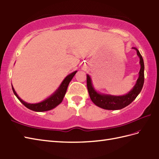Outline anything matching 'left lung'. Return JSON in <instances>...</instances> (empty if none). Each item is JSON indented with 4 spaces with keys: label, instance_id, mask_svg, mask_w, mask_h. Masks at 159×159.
Here are the masks:
<instances>
[{
    "label": "left lung",
    "instance_id": "left-lung-1",
    "mask_svg": "<svg viewBox=\"0 0 159 159\" xmlns=\"http://www.w3.org/2000/svg\"><path fill=\"white\" fill-rule=\"evenodd\" d=\"M133 49H135L137 51V55L139 58L141 68L139 72V77L137 80L135 85L127 94L121 95V96H114V95L98 93L94 89L90 75L87 74V89L89 90L90 99L97 106L104 109H108V110L121 109L131 103L140 93L144 83V63L142 56L139 50L135 48H133Z\"/></svg>",
    "mask_w": 159,
    "mask_h": 159
}]
</instances>
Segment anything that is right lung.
Returning a JSON list of instances; mask_svg holds the SVG:
<instances>
[{
  "label": "right lung",
  "mask_w": 159,
  "mask_h": 159,
  "mask_svg": "<svg viewBox=\"0 0 159 159\" xmlns=\"http://www.w3.org/2000/svg\"><path fill=\"white\" fill-rule=\"evenodd\" d=\"M76 73H77V70L71 73H70L69 75L66 76L65 78L63 80L62 83L61 84V85H60V86L58 87V89L56 90L54 93L51 95V96L48 97L46 99H45L44 101L40 102V103H26L25 101H24L22 99H21L18 95L17 94L15 90H14L11 84L12 90L14 94H15L16 97L18 98V100L28 109H29L30 110H33L34 111H39V112L49 111L55 108L56 106H58V105L62 101L65 95L66 94V90H67L70 81H71V80L73 79L74 75H75Z\"/></svg>",
  "instance_id": "1"
}]
</instances>
